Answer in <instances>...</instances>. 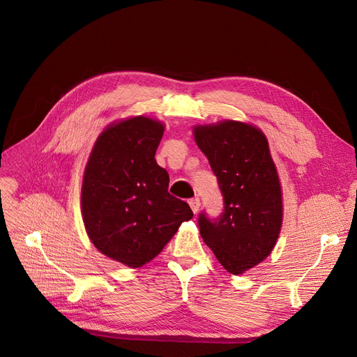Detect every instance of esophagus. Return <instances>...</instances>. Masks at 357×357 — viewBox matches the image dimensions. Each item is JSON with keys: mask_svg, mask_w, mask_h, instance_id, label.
Wrapping results in <instances>:
<instances>
[{"mask_svg": "<svg viewBox=\"0 0 357 357\" xmlns=\"http://www.w3.org/2000/svg\"><path fill=\"white\" fill-rule=\"evenodd\" d=\"M189 206H190L192 212L196 215L199 212V209H200V200L199 199H190L189 200Z\"/></svg>", "mask_w": 357, "mask_h": 357, "instance_id": "1", "label": "esophagus"}]
</instances>
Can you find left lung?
I'll return each mask as SVG.
<instances>
[{
    "mask_svg": "<svg viewBox=\"0 0 357 357\" xmlns=\"http://www.w3.org/2000/svg\"><path fill=\"white\" fill-rule=\"evenodd\" d=\"M192 132L225 196L219 219L200 215V236L225 270L240 275L270 256L282 227V189L268 139L236 120L196 124Z\"/></svg>",
    "mask_w": 357,
    "mask_h": 357,
    "instance_id": "8db88e82",
    "label": "left lung"
}]
</instances>
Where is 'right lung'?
Returning <instances> with one entry per match:
<instances>
[{"instance_id":"obj_1","label":"right lung","mask_w":357,"mask_h":357,"mask_svg":"<svg viewBox=\"0 0 357 357\" xmlns=\"http://www.w3.org/2000/svg\"><path fill=\"white\" fill-rule=\"evenodd\" d=\"M165 124L132 116L109 124L89 155L80 209L86 233L106 257L130 268L154 260L193 213L168 192L155 161Z\"/></svg>"}]
</instances>
